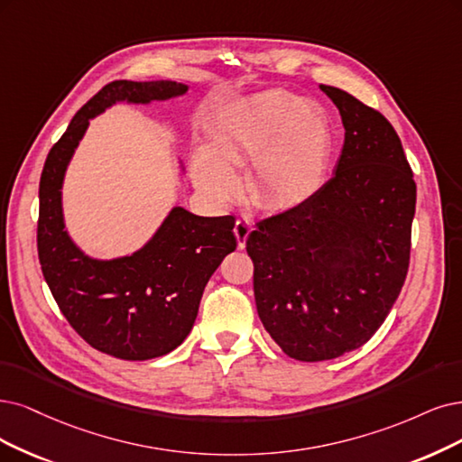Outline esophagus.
<instances>
[{
    "mask_svg": "<svg viewBox=\"0 0 462 462\" xmlns=\"http://www.w3.org/2000/svg\"><path fill=\"white\" fill-rule=\"evenodd\" d=\"M251 234V225L247 220L244 218H237L236 220V226H234V236L237 240V247H245V242H247V236Z\"/></svg>",
    "mask_w": 462,
    "mask_h": 462,
    "instance_id": "34e87169",
    "label": "esophagus"
}]
</instances>
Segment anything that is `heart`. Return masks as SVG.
<instances>
[{"mask_svg": "<svg viewBox=\"0 0 462 462\" xmlns=\"http://www.w3.org/2000/svg\"><path fill=\"white\" fill-rule=\"evenodd\" d=\"M335 146L333 124L316 102L283 89L259 93L220 114L213 148L194 158V180L217 203L242 190L234 167H247V188L263 209H289L326 179Z\"/></svg>", "mask_w": 462, "mask_h": 462, "instance_id": "b5f03b06", "label": "heart"}]
</instances>
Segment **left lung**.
I'll return each instance as SVG.
<instances>
[{
  "label": "left lung",
  "instance_id": "1",
  "mask_svg": "<svg viewBox=\"0 0 462 462\" xmlns=\"http://www.w3.org/2000/svg\"><path fill=\"white\" fill-rule=\"evenodd\" d=\"M319 89L345 125L333 177L245 242L259 318L299 362L352 352L383 326L407 276L417 201L388 119L343 89Z\"/></svg>",
  "mask_w": 462,
  "mask_h": 462
}]
</instances>
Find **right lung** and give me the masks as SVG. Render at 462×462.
Here are the masks:
<instances>
[{"instance_id": "obj_1", "label": "right lung", "mask_w": 462, "mask_h": 462, "mask_svg": "<svg viewBox=\"0 0 462 462\" xmlns=\"http://www.w3.org/2000/svg\"><path fill=\"white\" fill-rule=\"evenodd\" d=\"M186 91L188 85L169 79L105 85L74 116L42 171L38 254L43 278L85 343L119 360H152L182 345L194 328L205 285L236 249V218L198 217L177 205L141 249L95 259L66 230L64 175L89 119L117 102L150 105Z\"/></svg>"}]
</instances>
